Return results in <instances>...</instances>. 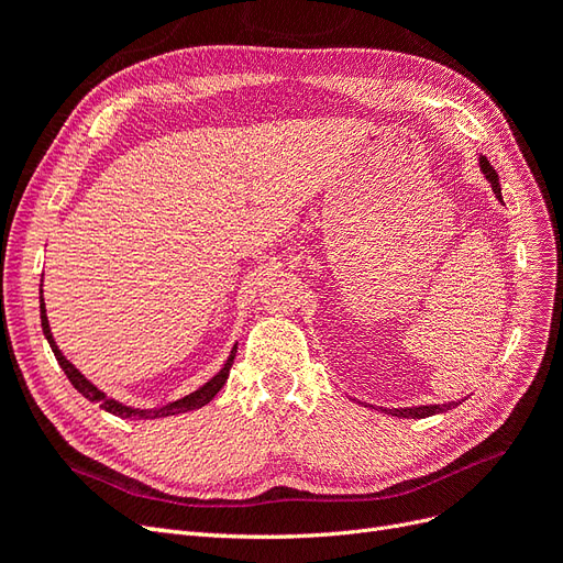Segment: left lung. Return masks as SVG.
Listing matches in <instances>:
<instances>
[{
    "label": "left lung",
    "mask_w": 563,
    "mask_h": 563,
    "mask_svg": "<svg viewBox=\"0 0 563 563\" xmlns=\"http://www.w3.org/2000/svg\"><path fill=\"white\" fill-rule=\"evenodd\" d=\"M479 166L484 176L488 178L490 187H493V195H496L500 201H503V192H500V183H498V174L496 168H493L488 164L486 157H479ZM460 401H449V404H430V406H404V408H380V411L389 413V416H397V418H430V416H437V413H444V411H451V408H455Z\"/></svg>",
    "instance_id": "1"
}]
</instances>
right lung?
I'll list each match as a JSON object with an SVG mask.
<instances>
[{
    "instance_id": "right-lung-1",
    "label": "right lung",
    "mask_w": 563,
    "mask_h": 563,
    "mask_svg": "<svg viewBox=\"0 0 563 563\" xmlns=\"http://www.w3.org/2000/svg\"><path fill=\"white\" fill-rule=\"evenodd\" d=\"M40 317H42V331H44V335H46V340H48L51 350H54V354H56V360H58L60 368L65 371L67 380H70V383L75 385V389L79 391L81 397H87L89 401L100 404V408H106L108 413L119 416V418H139V420H147V418H166V416H178V413H187V411H195V408H201L203 404H209V401L218 395L220 387H223V385L228 383L230 368H232L234 354H236V345H234V347H232V352H230V356H228V362L223 364V368H220L207 385H201L199 389L190 391V395H187V397H183V399H178V401H172V404H166V406H162V408H133V406L119 404L117 399H110V397L106 395V391H100L91 380L84 378L81 373H79V368H75V364H70V362L65 360L63 352H60V350H58V345H56L54 335H51V329H48L46 308H44V296L40 298Z\"/></svg>"
}]
</instances>
